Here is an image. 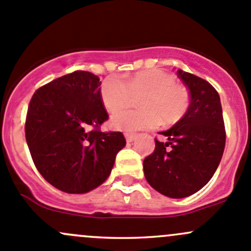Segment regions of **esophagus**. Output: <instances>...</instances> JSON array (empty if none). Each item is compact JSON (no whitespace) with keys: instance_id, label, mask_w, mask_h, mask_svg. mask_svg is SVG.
<instances>
[{"instance_id":"1","label":"esophagus","mask_w":251,"mask_h":251,"mask_svg":"<svg viewBox=\"0 0 251 251\" xmlns=\"http://www.w3.org/2000/svg\"><path fill=\"white\" fill-rule=\"evenodd\" d=\"M126 140L128 141V143H131V141H134V139L136 138V134H130V133H126Z\"/></svg>"}]
</instances>
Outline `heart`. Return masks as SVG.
<instances>
[{"label": "heart", "instance_id": "b5f03b06", "mask_svg": "<svg viewBox=\"0 0 251 251\" xmlns=\"http://www.w3.org/2000/svg\"><path fill=\"white\" fill-rule=\"evenodd\" d=\"M100 95L108 112L119 111L111 118L113 128L128 133L153 128L159 120L164 125H173L181 120L190 102L187 89L177 84L173 75L158 69L140 71L125 82L117 77H107L102 82ZM133 96L142 97V110L120 111L131 103Z\"/></svg>", "mask_w": 251, "mask_h": 251}]
</instances>
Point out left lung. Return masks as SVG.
Returning <instances> with one entry per match:
<instances>
[{
	"label": "left lung",
	"instance_id": "obj_1",
	"mask_svg": "<svg viewBox=\"0 0 251 251\" xmlns=\"http://www.w3.org/2000/svg\"><path fill=\"white\" fill-rule=\"evenodd\" d=\"M190 92V105L181 120L159 134L154 151L144 159L147 182L169 198H185L213 177L226 141L220 97L205 79L177 70Z\"/></svg>",
	"mask_w": 251,
	"mask_h": 251
}]
</instances>
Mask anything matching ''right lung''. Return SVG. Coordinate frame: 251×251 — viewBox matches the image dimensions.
I'll return each mask as SVG.
<instances>
[{
  "instance_id": "1",
  "label": "right lung",
  "mask_w": 251,
  "mask_h": 251,
  "mask_svg": "<svg viewBox=\"0 0 251 251\" xmlns=\"http://www.w3.org/2000/svg\"><path fill=\"white\" fill-rule=\"evenodd\" d=\"M100 84L97 75L75 71L36 90L29 104L25 136L32 161L63 192L81 195L104 183L126 146L120 131L99 130L108 120Z\"/></svg>"
}]
</instances>
